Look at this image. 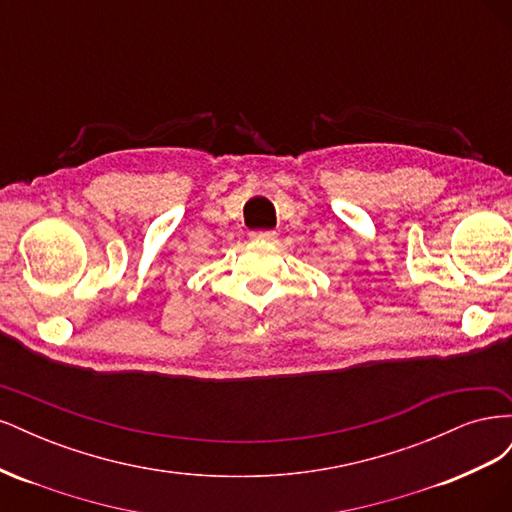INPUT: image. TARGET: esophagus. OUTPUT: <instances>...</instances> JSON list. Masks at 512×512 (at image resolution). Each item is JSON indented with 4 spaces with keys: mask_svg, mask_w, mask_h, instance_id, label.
<instances>
[{
    "mask_svg": "<svg viewBox=\"0 0 512 512\" xmlns=\"http://www.w3.org/2000/svg\"><path fill=\"white\" fill-rule=\"evenodd\" d=\"M252 241H262V243H275L277 241V235L273 230H256L252 232Z\"/></svg>",
    "mask_w": 512,
    "mask_h": 512,
    "instance_id": "34e87169",
    "label": "esophagus"
}]
</instances>
